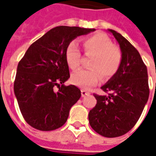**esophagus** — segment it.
<instances>
[{"instance_id": "1", "label": "esophagus", "mask_w": 156, "mask_h": 156, "mask_svg": "<svg viewBox=\"0 0 156 156\" xmlns=\"http://www.w3.org/2000/svg\"><path fill=\"white\" fill-rule=\"evenodd\" d=\"M81 94H82V97H85V96H88V95H89V93H88V91H86L85 89H82Z\"/></svg>"}]
</instances>
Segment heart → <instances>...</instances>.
I'll list each match as a JSON object with an SVG mask.
<instances>
[{
  "mask_svg": "<svg viewBox=\"0 0 156 156\" xmlns=\"http://www.w3.org/2000/svg\"><path fill=\"white\" fill-rule=\"evenodd\" d=\"M85 52L94 55L90 62L92 69H80L74 72L71 77L73 84L81 88H88L98 83L102 77L108 78L118 71L121 63V52L113 45L108 36L104 33H96L83 40ZM80 51L75 41L68 44L66 49L65 58L71 69L78 68L80 63Z\"/></svg>",
  "mask_w": 156,
  "mask_h": 156,
  "instance_id": "1",
  "label": "heart"
}]
</instances>
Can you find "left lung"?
<instances>
[{"label": "left lung", "mask_w": 156, "mask_h": 156, "mask_svg": "<svg viewBox=\"0 0 156 156\" xmlns=\"http://www.w3.org/2000/svg\"><path fill=\"white\" fill-rule=\"evenodd\" d=\"M119 45L121 63L101 88L108 95L94 94L97 104L89 111L93 129L105 137H119L134 127L149 98L147 68L139 51L127 39L108 29Z\"/></svg>", "instance_id": "8db88e82"}]
</instances>
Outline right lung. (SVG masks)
Instances as JSON below:
<instances>
[{
    "label": "right lung",
    "mask_w": 156,
    "mask_h": 156,
    "mask_svg": "<svg viewBox=\"0 0 156 156\" xmlns=\"http://www.w3.org/2000/svg\"><path fill=\"white\" fill-rule=\"evenodd\" d=\"M94 31L56 27L33 42L19 62L14 93L22 116L32 127L50 131L66 123L70 108L81 97L76 86L63 84L70 78L66 49L77 37Z\"/></svg>",
    "instance_id": "add662e5"
}]
</instances>
